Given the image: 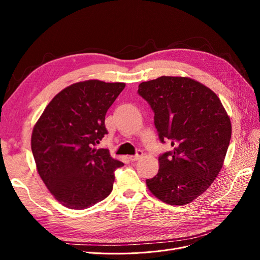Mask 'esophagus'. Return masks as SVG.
<instances>
[{
	"mask_svg": "<svg viewBox=\"0 0 260 260\" xmlns=\"http://www.w3.org/2000/svg\"><path fill=\"white\" fill-rule=\"evenodd\" d=\"M142 156H143V152H142V151H138V152H137V155L130 156L129 158H130V160H132V161H137V160L140 159Z\"/></svg>",
	"mask_w": 260,
	"mask_h": 260,
	"instance_id": "34e87169",
	"label": "esophagus"
}]
</instances>
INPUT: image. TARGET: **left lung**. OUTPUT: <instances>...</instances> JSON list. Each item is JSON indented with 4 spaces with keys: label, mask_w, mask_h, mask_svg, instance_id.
Segmentation results:
<instances>
[{
    "label": "left lung",
    "mask_w": 260,
    "mask_h": 260,
    "mask_svg": "<svg viewBox=\"0 0 260 260\" xmlns=\"http://www.w3.org/2000/svg\"><path fill=\"white\" fill-rule=\"evenodd\" d=\"M138 92L155 113L160 141L168 139L174 146L159 157L158 172L146 186L164 203L186 205L207 190L223 166L230 117L214 91L188 77L161 76L140 83Z\"/></svg>",
    "instance_id": "8db88e82"
}]
</instances>
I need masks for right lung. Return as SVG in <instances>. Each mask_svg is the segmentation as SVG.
<instances>
[{"instance_id":"1","label":"right lung","mask_w":260,"mask_h":260,"mask_svg":"<svg viewBox=\"0 0 260 260\" xmlns=\"http://www.w3.org/2000/svg\"><path fill=\"white\" fill-rule=\"evenodd\" d=\"M124 86L95 79L70 84L36 122L31 149L37 171L62 206L88 208L112 192L114 171L123 164L96 144L107 135V109Z\"/></svg>"}]
</instances>
